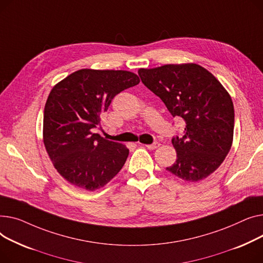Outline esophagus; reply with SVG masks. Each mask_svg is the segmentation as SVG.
<instances>
[{
  "mask_svg": "<svg viewBox=\"0 0 263 263\" xmlns=\"http://www.w3.org/2000/svg\"><path fill=\"white\" fill-rule=\"evenodd\" d=\"M145 146H146L148 149H155V148H157V147L160 146V143H159V142H155V143H153V144H146Z\"/></svg>",
  "mask_w": 263,
  "mask_h": 263,
  "instance_id": "esophagus-1",
  "label": "esophagus"
}]
</instances>
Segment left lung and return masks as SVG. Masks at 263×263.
Here are the masks:
<instances>
[{
    "label": "left lung",
    "instance_id": "1",
    "mask_svg": "<svg viewBox=\"0 0 263 263\" xmlns=\"http://www.w3.org/2000/svg\"><path fill=\"white\" fill-rule=\"evenodd\" d=\"M142 83L184 123V135L172 139L177 159L168 172L190 182L217 170L233 144L235 110L223 85L196 64L139 69Z\"/></svg>",
    "mask_w": 263,
    "mask_h": 263
}]
</instances>
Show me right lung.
I'll return each instance as SVG.
<instances>
[{
  "label": "right lung",
  "mask_w": 263,
  "mask_h": 263,
  "mask_svg": "<svg viewBox=\"0 0 263 263\" xmlns=\"http://www.w3.org/2000/svg\"><path fill=\"white\" fill-rule=\"evenodd\" d=\"M139 83L129 71L82 69L51 90L44 106L43 143L57 172L72 186L95 191L124 165L128 148L92 128L118 93Z\"/></svg>",
  "instance_id": "1"
}]
</instances>
